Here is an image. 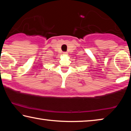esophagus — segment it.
Returning a JSON list of instances; mask_svg holds the SVG:
<instances>
[{
    "mask_svg": "<svg viewBox=\"0 0 131 131\" xmlns=\"http://www.w3.org/2000/svg\"><path fill=\"white\" fill-rule=\"evenodd\" d=\"M63 54H67L68 53H67V52H63Z\"/></svg>",
    "mask_w": 131,
    "mask_h": 131,
    "instance_id": "34e87169",
    "label": "esophagus"
}]
</instances>
